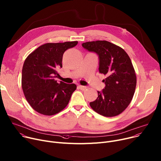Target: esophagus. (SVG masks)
I'll return each mask as SVG.
<instances>
[{"label":"esophagus","mask_w":161,"mask_h":161,"mask_svg":"<svg viewBox=\"0 0 161 161\" xmlns=\"http://www.w3.org/2000/svg\"><path fill=\"white\" fill-rule=\"evenodd\" d=\"M78 88L80 90H82V91H84V90H86V89L87 88L86 87V86H81V85H79L78 86Z\"/></svg>","instance_id":"1"}]
</instances>
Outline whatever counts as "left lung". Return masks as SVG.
I'll return each mask as SVG.
<instances>
[{
    "instance_id": "obj_1",
    "label": "left lung",
    "mask_w": 161,
    "mask_h": 161,
    "mask_svg": "<svg viewBox=\"0 0 161 161\" xmlns=\"http://www.w3.org/2000/svg\"><path fill=\"white\" fill-rule=\"evenodd\" d=\"M84 48L94 52L99 57V73L106 75V86L97 92V99L90 103L97 114L115 117L130 104L137 84V77L131 59L124 49L106 41L82 43Z\"/></svg>"
}]
</instances>
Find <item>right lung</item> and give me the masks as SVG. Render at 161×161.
Wrapping results in <instances>:
<instances>
[{
	"label": "right lung",
	"instance_id": "1",
	"mask_svg": "<svg viewBox=\"0 0 161 161\" xmlns=\"http://www.w3.org/2000/svg\"><path fill=\"white\" fill-rule=\"evenodd\" d=\"M77 41L46 43L31 52L26 58L22 71V88L28 103L36 112L53 115L69 103L75 84L55 80L57 70L63 67V54Z\"/></svg>",
	"mask_w": 161,
	"mask_h": 161
}]
</instances>
